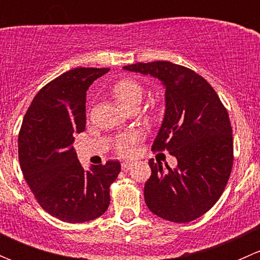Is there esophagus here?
Segmentation results:
<instances>
[{
  "label": "esophagus",
  "mask_w": 260,
  "mask_h": 260,
  "mask_svg": "<svg viewBox=\"0 0 260 260\" xmlns=\"http://www.w3.org/2000/svg\"><path fill=\"white\" fill-rule=\"evenodd\" d=\"M131 167H132V164H131V162H123V164H122L123 171H129Z\"/></svg>",
  "instance_id": "1"
}]
</instances>
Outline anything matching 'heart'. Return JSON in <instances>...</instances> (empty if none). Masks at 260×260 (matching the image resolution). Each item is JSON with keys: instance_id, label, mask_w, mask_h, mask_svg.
<instances>
[{"instance_id": "heart-1", "label": "heart", "mask_w": 260, "mask_h": 260, "mask_svg": "<svg viewBox=\"0 0 260 260\" xmlns=\"http://www.w3.org/2000/svg\"><path fill=\"white\" fill-rule=\"evenodd\" d=\"M114 98L118 103L125 109L132 106L136 102H141L142 99V86L140 83L132 79H122L114 84L112 88ZM142 138L140 132H131L120 138L117 142L118 152L122 154H129L133 149V145Z\"/></svg>"}]
</instances>
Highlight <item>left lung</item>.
I'll return each mask as SVG.
<instances>
[{
    "instance_id": "obj_1",
    "label": "left lung",
    "mask_w": 260,
    "mask_h": 260,
    "mask_svg": "<svg viewBox=\"0 0 260 260\" xmlns=\"http://www.w3.org/2000/svg\"><path fill=\"white\" fill-rule=\"evenodd\" d=\"M123 69L156 78L165 86L164 120L152 151L167 149L177 166L149 159L145 201L157 216L188 222L221 196L233 167V131L216 91L193 70L170 61L137 62Z\"/></svg>"
}]
</instances>
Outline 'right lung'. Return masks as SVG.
<instances>
[{
  "label": "right lung",
  "mask_w": 260,
  "mask_h": 260,
  "mask_svg": "<svg viewBox=\"0 0 260 260\" xmlns=\"http://www.w3.org/2000/svg\"><path fill=\"white\" fill-rule=\"evenodd\" d=\"M108 68H75L46 84L31 102L18 135L23 177L41 208L65 222H85L108 209L118 161L84 170L73 142L85 129L86 90Z\"/></svg>",
  "instance_id": "add662e5"
}]
</instances>
